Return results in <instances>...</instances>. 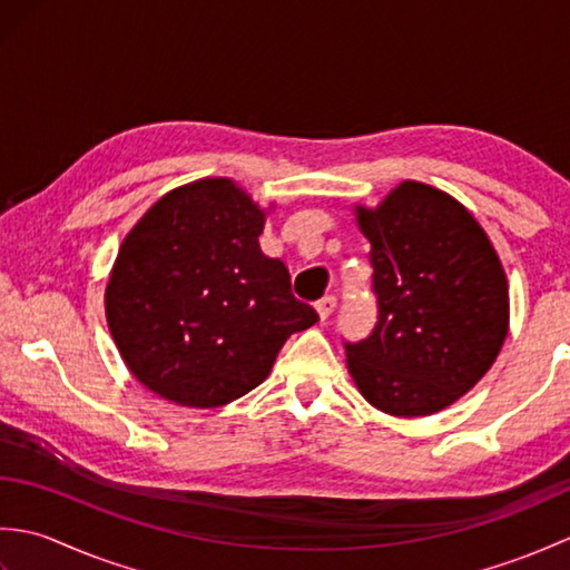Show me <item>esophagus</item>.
<instances>
[{"label":"esophagus","mask_w":570,"mask_h":570,"mask_svg":"<svg viewBox=\"0 0 570 570\" xmlns=\"http://www.w3.org/2000/svg\"><path fill=\"white\" fill-rule=\"evenodd\" d=\"M335 296H323L318 304H316V311H318V318H321V323H328V318L333 316V311H335Z\"/></svg>","instance_id":"34e87169"}]
</instances>
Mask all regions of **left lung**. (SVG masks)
I'll return each instance as SVG.
<instances>
[{
    "instance_id": "obj_1",
    "label": "left lung",
    "mask_w": 570,
    "mask_h": 570,
    "mask_svg": "<svg viewBox=\"0 0 570 570\" xmlns=\"http://www.w3.org/2000/svg\"><path fill=\"white\" fill-rule=\"evenodd\" d=\"M370 242L377 323L345 343L372 406L426 416L485 374L507 337L510 292L485 229L443 190L404 180L380 208H357Z\"/></svg>"
}]
</instances>
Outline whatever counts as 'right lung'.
I'll return each mask as SVG.
<instances>
[{
	"label": "right lung",
	"instance_id": "obj_1",
	"mask_svg": "<svg viewBox=\"0 0 570 570\" xmlns=\"http://www.w3.org/2000/svg\"><path fill=\"white\" fill-rule=\"evenodd\" d=\"M264 213L227 178L154 203L119 247L107 325L129 372L168 402L223 406L266 380L288 335L318 313L264 257Z\"/></svg>",
	"mask_w": 570,
	"mask_h": 570
}]
</instances>
